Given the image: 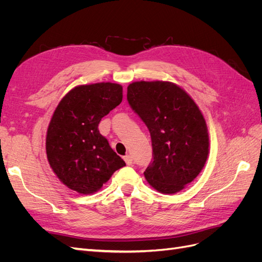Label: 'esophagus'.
Segmentation results:
<instances>
[{
	"label": "esophagus",
	"mask_w": 262,
	"mask_h": 262,
	"mask_svg": "<svg viewBox=\"0 0 262 262\" xmlns=\"http://www.w3.org/2000/svg\"><path fill=\"white\" fill-rule=\"evenodd\" d=\"M124 162L126 163V165H132V163H133V160H132V156H130V155H125L124 157Z\"/></svg>",
	"instance_id": "1"
}]
</instances>
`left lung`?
<instances>
[{
	"instance_id": "obj_1",
	"label": "left lung",
	"mask_w": 262,
	"mask_h": 262,
	"mask_svg": "<svg viewBox=\"0 0 262 262\" xmlns=\"http://www.w3.org/2000/svg\"><path fill=\"white\" fill-rule=\"evenodd\" d=\"M126 99L150 134L153 162L144 171L148 184L176 193L199 175L209 154L207 123L195 102L170 82H134Z\"/></svg>"
}]
</instances>
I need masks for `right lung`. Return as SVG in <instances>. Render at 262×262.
Masks as SVG:
<instances>
[{"label": "right lung", "instance_id": "obj_1", "mask_svg": "<svg viewBox=\"0 0 262 262\" xmlns=\"http://www.w3.org/2000/svg\"><path fill=\"white\" fill-rule=\"evenodd\" d=\"M121 101V85L96 83L70 91L54 110L47 131V157L68 188L94 193L125 166L98 130L101 118Z\"/></svg>", "mask_w": 262, "mask_h": 262}]
</instances>
